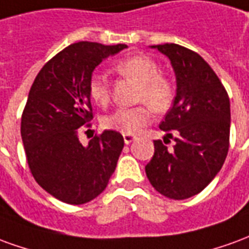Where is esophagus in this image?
<instances>
[{"instance_id":"34e87169","label":"esophagus","mask_w":249,"mask_h":249,"mask_svg":"<svg viewBox=\"0 0 249 249\" xmlns=\"http://www.w3.org/2000/svg\"><path fill=\"white\" fill-rule=\"evenodd\" d=\"M123 139H124V143L128 144V143H131L133 141H135V139H137V137H134V135H128V134H124V135H123Z\"/></svg>"}]
</instances>
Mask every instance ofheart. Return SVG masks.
Listing matches in <instances>:
<instances>
[{
  "mask_svg": "<svg viewBox=\"0 0 249 249\" xmlns=\"http://www.w3.org/2000/svg\"><path fill=\"white\" fill-rule=\"evenodd\" d=\"M114 70L123 76L133 79L139 84L137 100L149 103L156 111H165L174 99V84L170 79L160 75V67L146 54H134L118 60ZM88 95L93 103L106 107L110 103L111 89L107 76L93 72L88 80ZM139 105L131 108H116L103 118V126L122 134H137L151 121V108Z\"/></svg>",
  "mask_w": 249,
  "mask_h": 249,
  "instance_id": "1",
  "label": "heart"
}]
</instances>
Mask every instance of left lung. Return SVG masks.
<instances>
[{"label": "left lung", "mask_w": 249, "mask_h": 249, "mask_svg": "<svg viewBox=\"0 0 249 249\" xmlns=\"http://www.w3.org/2000/svg\"><path fill=\"white\" fill-rule=\"evenodd\" d=\"M170 60L176 75V98L154 141V156L146 165L153 188L165 197L185 200L200 193L223 167L229 147L228 93L211 65L178 44L151 45ZM175 139L172 150L164 144ZM170 142V141H169Z\"/></svg>", "instance_id": "obj_1"}]
</instances>
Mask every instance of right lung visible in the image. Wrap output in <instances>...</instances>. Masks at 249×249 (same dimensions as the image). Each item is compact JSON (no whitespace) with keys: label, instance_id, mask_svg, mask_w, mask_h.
<instances>
[{"label":"right lung","instance_id":"right-lung-1","mask_svg":"<svg viewBox=\"0 0 249 249\" xmlns=\"http://www.w3.org/2000/svg\"><path fill=\"white\" fill-rule=\"evenodd\" d=\"M126 44H71L41 68L32 84L21 118V138L32 176L45 192L80 205L106 189L124 141L105 130L87 146L79 128L92 119L88 80L93 70ZM89 126V124H87Z\"/></svg>","mask_w":249,"mask_h":249}]
</instances>
